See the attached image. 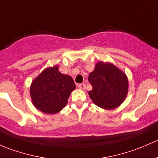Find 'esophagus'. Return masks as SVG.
I'll return each instance as SVG.
<instances>
[{"instance_id": "1", "label": "esophagus", "mask_w": 158, "mask_h": 158, "mask_svg": "<svg viewBox=\"0 0 158 158\" xmlns=\"http://www.w3.org/2000/svg\"><path fill=\"white\" fill-rule=\"evenodd\" d=\"M78 87H79V89H81V90H84V89L85 88V84H78Z\"/></svg>"}]
</instances>
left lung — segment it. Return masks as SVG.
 <instances>
[{
  "label": "left lung",
  "mask_w": 158,
  "mask_h": 158,
  "mask_svg": "<svg viewBox=\"0 0 158 158\" xmlns=\"http://www.w3.org/2000/svg\"><path fill=\"white\" fill-rule=\"evenodd\" d=\"M88 81L93 87L88 92L93 103L104 110L117 108L127 97V76L112 63L97 62Z\"/></svg>",
  "instance_id": "1"
}]
</instances>
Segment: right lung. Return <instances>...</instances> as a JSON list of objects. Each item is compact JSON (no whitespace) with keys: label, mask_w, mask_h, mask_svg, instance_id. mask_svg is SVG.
<instances>
[{"label":"right lung","mask_w":158,"mask_h":158,"mask_svg":"<svg viewBox=\"0 0 158 158\" xmlns=\"http://www.w3.org/2000/svg\"><path fill=\"white\" fill-rule=\"evenodd\" d=\"M76 86L72 77L58 71V66L46 68L30 85V97L34 106L46 114L59 113L68 103Z\"/></svg>","instance_id":"1"}]
</instances>
